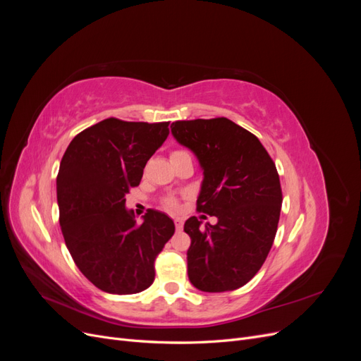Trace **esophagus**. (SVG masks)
Masks as SVG:
<instances>
[{
  "instance_id": "obj_1",
  "label": "esophagus",
  "mask_w": 361,
  "mask_h": 361,
  "mask_svg": "<svg viewBox=\"0 0 361 361\" xmlns=\"http://www.w3.org/2000/svg\"><path fill=\"white\" fill-rule=\"evenodd\" d=\"M174 226H176V231H180V228L183 227V221L180 220V218H174Z\"/></svg>"
}]
</instances>
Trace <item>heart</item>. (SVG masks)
<instances>
[{"label": "heart", "instance_id": "heart-1", "mask_svg": "<svg viewBox=\"0 0 361 361\" xmlns=\"http://www.w3.org/2000/svg\"><path fill=\"white\" fill-rule=\"evenodd\" d=\"M182 154H185V152H174L173 155H182ZM164 206H166L167 209H176V207H178V200L174 199V197H169V199L164 200Z\"/></svg>", "mask_w": 361, "mask_h": 361}]
</instances>
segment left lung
<instances>
[{
    "label": "left lung",
    "mask_w": 361,
    "mask_h": 361,
    "mask_svg": "<svg viewBox=\"0 0 361 361\" xmlns=\"http://www.w3.org/2000/svg\"><path fill=\"white\" fill-rule=\"evenodd\" d=\"M170 128L203 170L197 211L216 216L214 226L185 221L188 279L203 292L235 290L256 276L274 243L281 209L276 164L256 135L226 117Z\"/></svg>",
    "instance_id": "obj_1"
}]
</instances>
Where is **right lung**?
I'll list each match as a JSON object with an SVG mask.
<instances>
[{
  "label": "right lung",
  "instance_id": "right-lung-1",
  "mask_svg": "<svg viewBox=\"0 0 361 361\" xmlns=\"http://www.w3.org/2000/svg\"><path fill=\"white\" fill-rule=\"evenodd\" d=\"M169 135V122L105 118L76 135L61 158L57 202L64 243L82 274L108 293L129 295L155 280L154 262L174 223L149 209L137 226L126 194L140 185L150 157Z\"/></svg>",
  "mask_w": 361,
  "mask_h": 361
}]
</instances>
